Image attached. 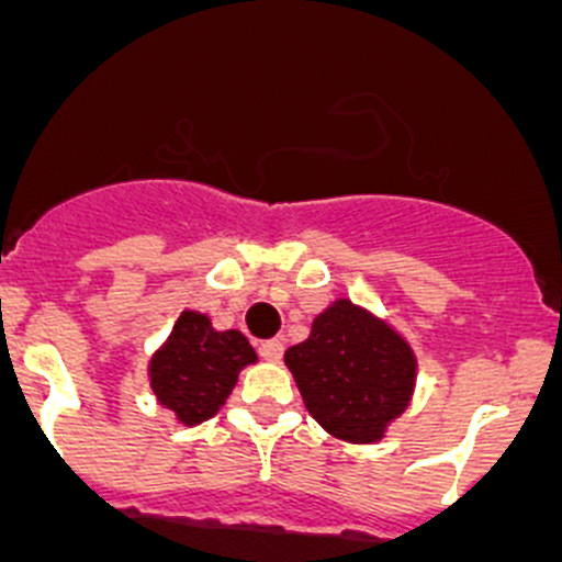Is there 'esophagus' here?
I'll return each instance as SVG.
<instances>
[{
    "label": "esophagus",
    "mask_w": 562,
    "mask_h": 562,
    "mask_svg": "<svg viewBox=\"0 0 562 562\" xmlns=\"http://www.w3.org/2000/svg\"><path fill=\"white\" fill-rule=\"evenodd\" d=\"M260 359L266 361H280L282 359V342L280 339H266V342L258 345Z\"/></svg>",
    "instance_id": "34e87169"
}]
</instances>
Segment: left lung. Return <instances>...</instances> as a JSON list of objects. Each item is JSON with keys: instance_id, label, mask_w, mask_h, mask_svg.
<instances>
[{"instance_id": "1", "label": "left lung", "mask_w": 562, "mask_h": 562, "mask_svg": "<svg viewBox=\"0 0 562 562\" xmlns=\"http://www.w3.org/2000/svg\"><path fill=\"white\" fill-rule=\"evenodd\" d=\"M285 364L315 422L350 443L381 440L416 381L405 339L348 299L315 317L310 337L285 350Z\"/></svg>"}]
</instances>
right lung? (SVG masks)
I'll list each match as a JSON object with an SVG mask.
<instances>
[{
  "mask_svg": "<svg viewBox=\"0 0 562 562\" xmlns=\"http://www.w3.org/2000/svg\"><path fill=\"white\" fill-rule=\"evenodd\" d=\"M255 350L241 331H214L212 321L181 313L171 337L151 359V391L181 424L212 418L236 386L241 367L252 364Z\"/></svg>",
  "mask_w": 562,
  "mask_h": 562,
  "instance_id": "obj_1",
  "label": "right lung"
}]
</instances>
